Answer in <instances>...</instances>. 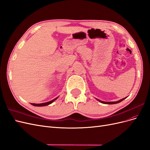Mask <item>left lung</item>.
Masks as SVG:
<instances>
[{"label":"left lung","instance_id":"left-lung-1","mask_svg":"<svg viewBox=\"0 0 150 150\" xmlns=\"http://www.w3.org/2000/svg\"><path fill=\"white\" fill-rule=\"evenodd\" d=\"M125 98H123V99H120V100L117 101H115V102H104V101H100V100H98V101H100L101 103H104V104H116V103H120V102H121V101H122V100H124V99H125Z\"/></svg>","mask_w":150,"mask_h":150}]
</instances>
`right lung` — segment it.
I'll list each match as a JSON object with an SVG mask.
<instances>
[{
	"mask_svg": "<svg viewBox=\"0 0 150 150\" xmlns=\"http://www.w3.org/2000/svg\"><path fill=\"white\" fill-rule=\"evenodd\" d=\"M57 98L54 99L52 101H50L49 102H47V103H40V104H35V103H31L32 105L33 106H47V105H49V104H51L52 102H54V101L56 100V99H57Z\"/></svg>",
	"mask_w": 150,
	"mask_h": 150,
	"instance_id": "obj_1",
	"label": "right lung"
}]
</instances>
